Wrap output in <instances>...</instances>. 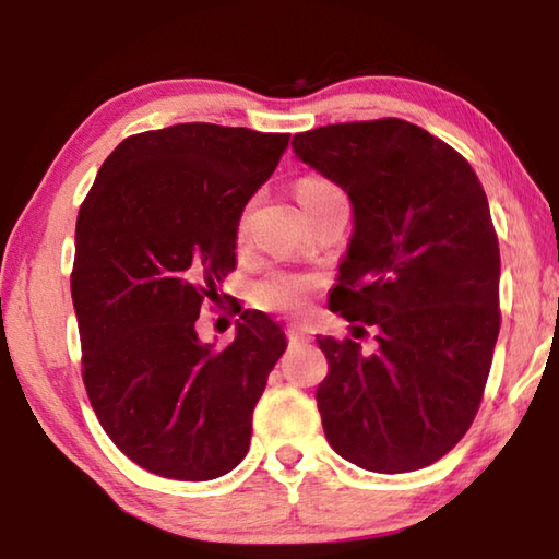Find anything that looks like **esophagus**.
I'll return each mask as SVG.
<instances>
[{"label": "esophagus", "instance_id": "1", "mask_svg": "<svg viewBox=\"0 0 559 559\" xmlns=\"http://www.w3.org/2000/svg\"><path fill=\"white\" fill-rule=\"evenodd\" d=\"M286 335H288V340H290L293 345H296V343H308V340H310L308 330H306V328H298V325H290V328L286 330Z\"/></svg>", "mask_w": 559, "mask_h": 559}]
</instances>
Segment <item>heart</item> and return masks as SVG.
I'll list each match as a JSON object with an SVG mask.
<instances>
[{
  "instance_id": "heart-1",
  "label": "heart",
  "mask_w": 559,
  "mask_h": 559,
  "mask_svg": "<svg viewBox=\"0 0 559 559\" xmlns=\"http://www.w3.org/2000/svg\"><path fill=\"white\" fill-rule=\"evenodd\" d=\"M333 194H340V189L323 177H302L296 185V197H298L300 206H310V204H316ZM239 231L241 234L246 231V214L239 222ZM308 293H310L308 278L296 276V273H271V276L261 278L259 283H253L251 300L263 310L296 316L302 308H306Z\"/></svg>"
}]
</instances>
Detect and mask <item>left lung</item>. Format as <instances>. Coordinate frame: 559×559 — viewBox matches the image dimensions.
Masks as SVG:
<instances>
[{"instance_id":"1","label":"left lung","mask_w":559,"mask_h":559,"mask_svg":"<svg viewBox=\"0 0 559 559\" xmlns=\"http://www.w3.org/2000/svg\"><path fill=\"white\" fill-rule=\"evenodd\" d=\"M290 145L353 202L330 306L372 325L377 340L362 349L318 335L328 443L374 473L429 466L468 431L500 330V251L484 187L456 150L400 118L337 122Z\"/></svg>"}]
</instances>
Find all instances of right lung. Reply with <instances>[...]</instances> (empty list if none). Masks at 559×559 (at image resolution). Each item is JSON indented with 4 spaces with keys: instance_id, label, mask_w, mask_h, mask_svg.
Wrapping results in <instances>:
<instances>
[{
    "instance_id": "right-lung-1",
    "label": "right lung",
    "mask_w": 559,
    "mask_h": 559,
    "mask_svg": "<svg viewBox=\"0 0 559 559\" xmlns=\"http://www.w3.org/2000/svg\"><path fill=\"white\" fill-rule=\"evenodd\" d=\"M288 138L212 122L140 132L112 150L81 204L71 298L83 384L112 443L163 478L212 480L239 466L288 345L261 310H243L226 347L194 330L236 269L241 212Z\"/></svg>"
}]
</instances>
